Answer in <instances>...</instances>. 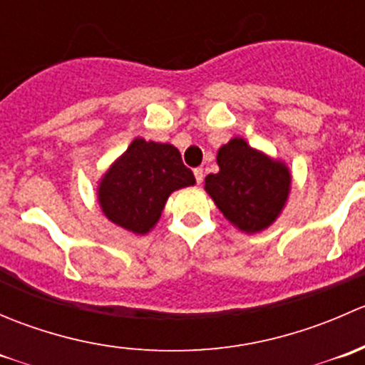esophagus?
I'll return each instance as SVG.
<instances>
[{"label":"esophagus","instance_id":"34e87169","mask_svg":"<svg viewBox=\"0 0 365 365\" xmlns=\"http://www.w3.org/2000/svg\"><path fill=\"white\" fill-rule=\"evenodd\" d=\"M194 176H196V182L197 183L203 182V176H205L203 168H196V169H194Z\"/></svg>","mask_w":365,"mask_h":365}]
</instances>
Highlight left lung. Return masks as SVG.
<instances>
[{
  "mask_svg": "<svg viewBox=\"0 0 365 365\" xmlns=\"http://www.w3.org/2000/svg\"><path fill=\"white\" fill-rule=\"evenodd\" d=\"M220 171L205 180L206 192L227 220L245 233L270 226L284 206L292 176L284 164L231 139L217 153Z\"/></svg>",
  "mask_w": 365,
  "mask_h": 365,
  "instance_id": "8db88e82",
  "label": "left lung"
}]
</instances>
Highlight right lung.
I'll list each match as a JSON object with an SVG mask.
<instances>
[{
	"label": "right lung",
	"mask_w": 365,
	"mask_h": 365,
	"mask_svg": "<svg viewBox=\"0 0 365 365\" xmlns=\"http://www.w3.org/2000/svg\"><path fill=\"white\" fill-rule=\"evenodd\" d=\"M196 183L171 145L134 139L98 187V203L109 220L143 235L159 220L169 194Z\"/></svg>",
	"instance_id": "1"
}]
</instances>
